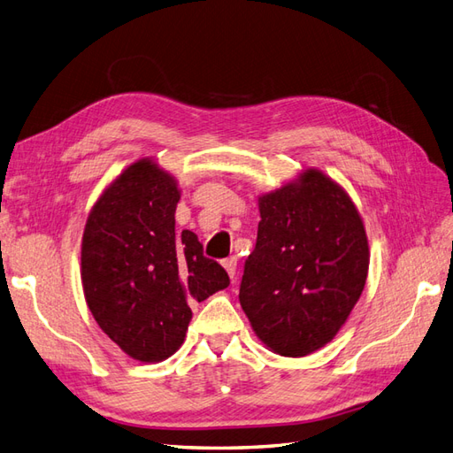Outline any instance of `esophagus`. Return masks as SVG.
I'll list each match as a JSON object with an SVG mask.
<instances>
[{
    "label": "esophagus",
    "instance_id": "obj_1",
    "mask_svg": "<svg viewBox=\"0 0 453 453\" xmlns=\"http://www.w3.org/2000/svg\"><path fill=\"white\" fill-rule=\"evenodd\" d=\"M222 264H224V268H226V272H227V275L231 277V280H235V275H237V258L235 257H229Z\"/></svg>",
    "mask_w": 453,
    "mask_h": 453
}]
</instances>
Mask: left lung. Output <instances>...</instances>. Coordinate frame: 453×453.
Returning <instances> with one entry per match:
<instances>
[{
    "mask_svg": "<svg viewBox=\"0 0 453 453\" xmlns=\"http://www.w3.org/2000/svg\"><path fill=\"white\" fill-rule=\"evenodd\" d=\"M257 247L245 260L239 303L273 352L300 357L339 333L364 291L367 237L337 183L306 170L258 199Z\"/></svg>",
    "mask_w": 453,
    "mask_h": 453,
    "instance_id": "obj_1",
    "label": "left lung"
}]
</instances>
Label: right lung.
Listing matches in <instances>:
<instances>
[{"mask_svg":"<svg viewBox=\"0 0 453 453\" xmlns=\"http://www.w3.org/2000/svg\"><path fill=\"white\" fill-rule=\"evenodd\" d=\"M180 191L170 173L143 158L101 195L82 239V285L97 326L139 362L178 350L191 303L229 285L189 229L176 231Z\"/></svg>","mask_w":453,"mask_h":453,"instance_id":"add662e5","label":"right lung"}]
</instances>
